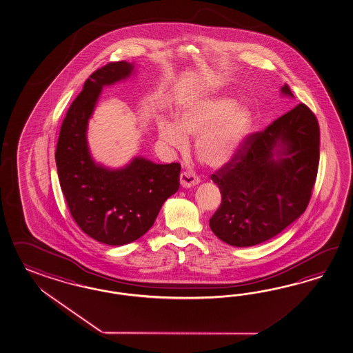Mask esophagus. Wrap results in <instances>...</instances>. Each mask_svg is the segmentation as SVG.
<instances>
[{
    "instance_id": "esophagus-1",
    "label": "esophagus",
    "mask_w": 353,
    "mask_h": 353,
    "mask_svg": "<svg viewBox=\"0 0 353 353\" xmlns=\"http://www.w3.org/2000/svg\"><path fill=\"white\" fill-rule=\"evenodd\" d=\"M199 182H200V179L196 177L194 173L182 172L180 174V183L182 188H191V186L199 185Z\"/></svg>"
}]
</instances>
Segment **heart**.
<instances>
[{
    "label": "heart",
    "mask_w": 353,
    "mask_h": 353,
    "mask_svg": "<svg viewBox=\"0 0 353 353\" xmlns=\"http://www.w3.org/2000/svg\"><path fill=\"white\" fill-rule=\"evenodd\" d=\"M251 113L230 98L194 99L181 105L176 125L161 121L159 137L174 149L186 146L185 137H196L195 153L210 167H222L239 150L251 126Z\"/></svg>",
    "instance_id": "obj_1"
}]
</instances>
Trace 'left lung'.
Wrapping results in <instances>:
<instances>
[{
    "mask_svg": "<svg viewBox=\"0 0 353 353\" xmlns=\"http://www.w3.org/2000/svg\"><path fill=\"white\" fill-rule=\"evenodd\" d=\"M282 94L293 97L290 86ZM320 130L306 104H297L267 129L243 139L212 180L222 203L209 221L218 239L237 248L282 232L309 205L319 167Z\"/></svg>",
    "mask_w": 353,
    "mask_h": 353,
    "instance_id": "8db88e82",
    "label": "left lung"
}]
</instances>
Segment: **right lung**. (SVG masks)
<instances>
[{"label":"right lung","instance_id":"obj_1","mask_svg":"<svg viewBox=\"0 0 353 353\" xmlns=\"http://www.w3.org/2000/svg\"><path fill=\"white\" fill-rule=\"evenodd\" d=\"M134 65L110 62L86 79L61 125L56 165L70 213L83 232L105 245L138 240L154 224L164 201L180 188V163L137 157L120 170L95 163L86 141L88 121L104 85L129 78Z\"/></svg>","mask_w":353,"mask_h":353}]
</instances>
